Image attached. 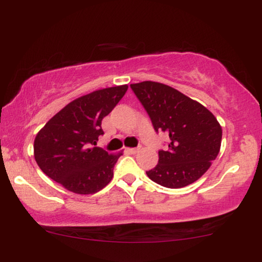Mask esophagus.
<instances>
[{
    "mask_svg": "<svg viewBox=\"0 0 262 262\" xmlns=\"http://www.w3.org/2000/svg\"><path fill=\"white\" fill-rule=\"evenodd\" d=\"M126 150H127V152H130V154H136L139 150V148H127Z\"/></svg>",
    "mask_w": 262,
    "mask_h": 262,
    "instance_id": "obj_1",
    "label": "esophagus"
}]
</instances>
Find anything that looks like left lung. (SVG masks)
Instances as JSON below:
<instances>
[{
    "label": "left lung",
    "instance_id": "1",
    "mask_svg": "<svg viewBox=\"0 0 262 262\" xmlns=\"http://www.w3.org/2000/svg\"><path fill=\"white\" fill-rule=\"evenodd\" d=\"M130 87L155 131L166 132L170 139L168 148L159 151V163L146 175L167 188L193 184L220 152L222 127L216 117L202 103L167 84L144 81Z\"/></svg>",
    "mask_w": 262,
    "mask_h": 262
}]
</instances>
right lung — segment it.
<instances>
[{"instance_id":"obj_1","label":"right lung","mask_w":262,"mask_h":262,"mask_svg":"<svg viewBox=\"0 0 262 262\" xmlns=\"http://www.w3.org/2000/svg\"><path fill=\"white\" fill-rule=\"evenodd\" d=\"M127 84L92 92L53 116L34 139V159L49 178L68 191L93 194L110 184L116 155L96 145L101 121L127 91Z\"/></svg>"}]
</instances>
